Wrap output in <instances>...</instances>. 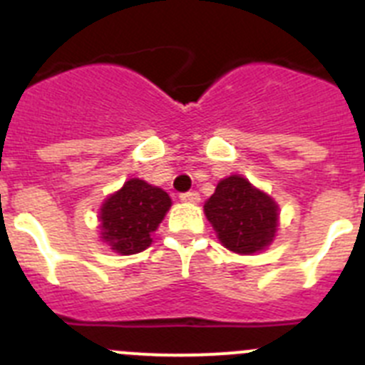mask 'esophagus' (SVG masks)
<instances>
[{"label":"esophagus","instance_id":"obj_1","mask_svg":"<svg viewBox=\"0 0 365 365\" xmlns=\"http://www.w3.org/2000/svg\"><path fill=\"white\" fill-rule=\"evenodd\" d=\"M180 201L182 202H199V193L197 192L180 193Z\"/></svg>","mask_w":365,"mask_h":365}]
</instances>
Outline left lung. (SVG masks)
<instances>
[{"label":"left lung","instance_id":"obj_1","mask_svg":"<svg viewBox=\"0 0 365 365\" xmlns=\"http://www.w3.org/2000/svg\"><path fill=\"white\" fill-rule=\"evenodd\" d=\"M205 214L219 241L237 254L263 250L278 227L276 202L240 175L219 182L214 195L205 202Z\"/></svg>","mask_w":365,"mask_h":365}]
</instances>
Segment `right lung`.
Instances as JSON below:
<instances>
[{
    "label": "right lung",
    "mask_w": 365,
    "mask_h": 365,
    "mask_svg": "<svg viewBox=\"0 0 365 365\" xmlns=\"http://www.w3.org/2000/svg\"><path fill=\"white\" fill-rule=\"evenodd\" d=\"M170 206L172 199L164 190L130 179L100 208L102 240L124 256L143 252Z\"/></svg>",
    "instance_id": "obj_1"
}]
</instances>
